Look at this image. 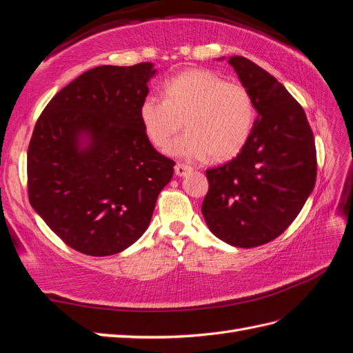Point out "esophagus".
<instances>
[{"label":"esophagus","mask_w":353,"mask_h":353,"mask_svg":"<svg viewBox=\"0 0 353 353\" xmlns=\"http://www.w3.org/2000/svg\"><path fill=\"white\" fill-rule=\"evenodd\" d=\"M190 169H192V168L187 166V164H184V163H176V164H175V175L184 176Z\"/></svg>","instance_id":"34e87169"}]
</instances>
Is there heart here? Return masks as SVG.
Instances as JSON below:
<instances>
[{"mask_svg":"<svg viewBox=\"0 0 353 353\" xmlns=\"http://www.w3.org/2000/svg\"><path fill=\"white\" fill-rule=\"evenodd\" d=\"M164 99L146 97L139 119L148 140L164 150L183 128L187 132L169 152L189 160L225 161L245 146L255 121L250 92L210 69H189L164 84Z\"/></svg>","mask_w":353,"mask_h":353,"instance_id":"b5f03b06","label":"heart"}]
</instances>
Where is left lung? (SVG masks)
Returning <instances> with one entry per match:
<instances>
[{
    "label": "left lung",
    "mask_w": 353,
    "mask_h": 353,
    "mask_svg": "<svg viewBox=\"0 0 353 353\" xmlns=\"http://www.w3.org/2000/svg\"><path fill=\"white\" fill-rule=\"evenodd\" d=\"M228 63L252 95L258 116L237 157L205 170L202 214L225 243L256 248L292 225L314 189L316 143L302 105L275 77L240 56Z\"/></svg>",
    "instance_id": "8db88e82"
}]
</instances>
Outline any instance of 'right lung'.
<instances>
[{"label": "right lung", "mask_w": 353, "mask_h": 353, "mask_svg": "<svg viewBox=\"0 0 353 353\" xmlns=\"http://www.w3.org/2000/svg\"><path fill=\"white\" fill-rule=\"evenodd\" d=\"M152 63L98 66L57 92L27 152L28 199L69 248L121 252L146 231L175 161L154 150L139 119ZM88 134L89 147L79 148Z\"/></svg>", "instance_id": "obj_1"}]
</instances>
